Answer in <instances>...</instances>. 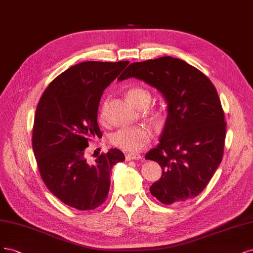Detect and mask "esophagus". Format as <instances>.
Wrapping results in <instances>:
<instances>
[{
	"label": "esophagus",
	"instance_id": "esophagus-1",
	"mask_svg": "<svg viewBox=\"0 0 253 253\" xmlns=\"http://www.w3.org/2000/svg\"><path fill=\"white\" fill-rule=\"evenodd\" d=\"M126 161H132V160H141L142 156L141 154H136V153H126Z\"/></svg>",
	"mask_w": 253,
	"mask_h": 253
}]
</instances>
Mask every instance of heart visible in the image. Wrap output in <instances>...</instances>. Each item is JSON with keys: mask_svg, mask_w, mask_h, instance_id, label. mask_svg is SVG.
Here are the masks:
<instances>
[{"mask_svg": "<svg viewBox=\"0 0 253 253\" xmlns=\"http://www.w3.org/2000/svg\"><path fill=\"white\" fill-rule=\"evenodd\" d=\"M127 96L136 107H141L143 105H149L151 101V92L142 87L130 88L127 92ZM106 105H107V103L105 102L100 110V120L102 122L105 120L106 116ZM152 138L153 131L150 127L138 125L118 130V131L111 134L110 143L122 150L136 152L147 147L152 141Z\"/></svg>", "mask_w": 253, "mask_h": 253, "instance_id": "1", "label": "heart"}]
</instances>
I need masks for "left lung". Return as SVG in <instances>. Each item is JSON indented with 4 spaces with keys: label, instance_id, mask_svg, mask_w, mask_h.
Instances as JSON below:
<instances>
[{
    "label": "left lung",
    "instance_id": "obj_1",
    "mask_svg": "<svg viewBox=\"0 0 253 253\" xmlns=\"http://www.w3.org/2000/svg\"><path fill=\"white\" fill-rule=\"evenodd\" d=\"M128 78L156 87L168 103L160 143L145 156L163 170L150 186L151 194L166 205L195 198L224 154L225 113L214 85L199 69L171 56L130 64L119 81Z\"/></svg>",
    "mask_w": 253,
    "mask_h": 253
}]
</instances>
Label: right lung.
<instances>
[{
    "label": "right lung",
    "instance_id": "obj_1",
    "mask_svg": "<svg viewBox=\"0 0 253 253\" xmlns=\"http://www.w3.org/2000/svg\"><path fill=\"white\" fill-rule=\"evenodd\" d=\"M129 64L88 61L62 72L45 89L37 106L32 148L41 177L61 202L93 210L107 199L112 166L125 161L110 149L88 163L89 138L102 137L97 109L104 89Z\"/></svg>",
    "mask_w": 253,
    "mask_h": 253
}]
</instances>
